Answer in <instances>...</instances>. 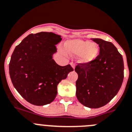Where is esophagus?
Segmentation results:
<instances>
[{
	"label": "esophagus",
	"mask_w": 132,
	"mask_h": 132,
	"mask_svg": "<svg viewBox=\"0 0 132 132\" xmlns=\"http://www.w3.org/2000/svg\"><path fill=\"white\" fill-rule=\"evenodd\" d=\"M70 64H71V67H72V68H73V69L75 68V64L74 63H73V62H71V63H70Z\"/></svg>",
	"instance_id": "esophagus-1"
}]
</instances>
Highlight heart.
<instances>
[{
    "label": "heart",
    "instance_id": "obj_1",
    "mask_svg": "<svg viewBox=\"0 0 132 132\" xmlns=\"http://www.w3.org/2000/svg\"><path fill=\"white\" fill-rule=\"evenodd\" d=\"M64 50L68 54L78 55V60L83 63L92 62L100 54V48L96 43L81 39L67 40L65 43Z\"/></svg>",
    "mask_w": 132,
    "mask_h": 132
}]
</instances>
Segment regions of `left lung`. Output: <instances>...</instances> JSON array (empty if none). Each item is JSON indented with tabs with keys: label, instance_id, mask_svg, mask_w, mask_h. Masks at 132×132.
Here are the masks:
<instances>
[{
	"label": "left lung",
	"instance_id": "obj_1",
	"mask_svg": "<svg viewBox=\"0 0 132 132\" xmlns=\"http://www.w3.org/2000/svg\"><path fill=\"white\" fill-rule=\"evenodd\" d=\"M92 40L99 44L100 54L92 62L76 66V95L83 105L96 109L105 105L119 91L124 79V61L113 43L101 38Z\"/></svg>",
	"mask_w": 132,
	"mask_h": 132
}]
</instances>
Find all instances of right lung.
<instances>
[{
    "label": "right lung",
    "mask_w": 132,
    "mask_h": 132,
    "mask_svg": "<svg viewBox=\"0 0 132 132\" xmlns=\"http://www.w3.org/2000/svg\"><path fill=\"white\" fill-rule=\"evenodd\" d=\"M61 36L51 32L30 34L14 49L9 63L11 80L20 95L35 105L52 102L58 84L73 71L53 60Z\"/></svg>",
    "instance_id": "1"
}]
</instances>
